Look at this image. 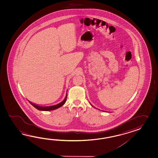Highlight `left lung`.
Listing matches in <instances>:
<instances>
[{
  "instance_id": "8db88e82",
  "label": "left lung",
  "mask_w": 158,
  "mask_h": 158,
  "mask_svg": "<svg viewBox=\"0 0 158 158\" xmlns=\"http://www.w3.org/2000/svg\"><path fill=\"white\" fill-rule=\"evenodd\" d=\"M91 106H93V105H91Z\"/></svg>"
}]
</instances>
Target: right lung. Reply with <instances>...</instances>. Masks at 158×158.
Segmentation results:
<instances>
[{
  "label": "right lung",
  "mask_w": 158,
  "mask_h": 158,
  "mask_svg": "<svg viewBox=\"0 0 158 158\" xmlns=\"http://www.w3.org/2000/svg\"><path fill=\"white\" fill-rule=\"evenodd\" d=\"M67 94H66V96H65V98H64V100L62 101L61 102H60V103L56 104V105H54V106H38L37 104H34V103H31L30 101H29V102H30V104H31L33 107H34L35 108H37V110H38L40 111H52V110H56V109H57L58 108H60V107H61L65 103L66 100H67Z\"/></svg>",
  "instance_id": "right-lung-1"
}]
</instances>
